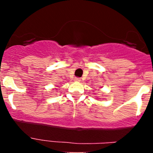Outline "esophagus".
Returning <instances> with one entry per match:
<instances>
[{
	"mask_svg": "<svg viewBox=\"0 0 153 153\" xmlns=\"http://www.w3.org/2000/svg\"><path fill=\"white\" fill-rule=\"evenodd\" d=\"M75 80L76 81H80V78H79V77H75Z\"/></svg>",
	"mask_w": 153,
	"mask_h": 153,
	"instance_id": "obj_1",
	"label": "esophagus"
}]
</instances>
